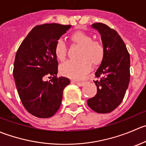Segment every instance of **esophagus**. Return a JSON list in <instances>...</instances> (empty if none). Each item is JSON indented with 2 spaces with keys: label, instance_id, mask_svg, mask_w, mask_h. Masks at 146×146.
Segmentation results:
<instances>
[{
  "label": "esophagus",
  "instance_id": "1",
  "mask_svg": "<svg viewBox=\"0 0 146 146\" xmlns=\"http://www.w3.org/2000/svg\"><path fill=\"white\" fill-rule=\"evenodd\" d=\"M75 82H76V84H77L78 86H80V87L83 86L85 84H86V82H79V81H75Z\"/></svg>",
  "mask_w": 146,
  "mask_h": 146
}]
</instances>
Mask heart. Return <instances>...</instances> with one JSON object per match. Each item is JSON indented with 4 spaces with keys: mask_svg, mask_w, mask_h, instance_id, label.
I'll list each match as a JSON object with an SVG mask.
<instances>
[{
    "mask_svg": "<svg viewBox=\"0 0 146 146\" xmlns=\"http://www.w3.org/2000/svg\"><path fill=\"white\" fill-rule=\"evenodd\" d=\"M70 40L82 48L79 60H68L60 67L64 76L74 79L82 78L90 70L91 64L97 66L102 63L106 54V48L103 43L93 40L89 34L82 31H76L70 35ZM55 54L60 61L65 60L67 48L64 41L59 39L55 46Z\"/></svg>",
    "mask_w": 146,
    "mask_h": 146,
    "instance_id": "b5f03b06",
    "label": "heart"
}]
</instances>
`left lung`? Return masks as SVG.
Masks as SVG:
<instances>
[{"label":"left lung","mask_w":146,"mask_h":146,"mask_svg":"<svg viewBox=\"0 0 146 146\" xmlns=\"http://www.w3.org/2000/svg\"><path fill=\"white\" fill-rule=\"evenodd\" d=\"M97 30L106 48V54L96 70L94 80L97 93L87 101L89 107L98 113H108L121 103L130 81V55L118 33L106 24L96 23Z\"/></svg>","instance_id":"obj_1"}]
</instances>
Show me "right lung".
Segmentation results:
<instances>
[{"mask_svg":"<svg viewBox=\"0 0 146 146\" xmlns=\"http://www.w3.org/2000/svg\"><path fill=\"white\" fill-rule=\"evenodd\" d=\"M70 25L48 23L34 27L17 50L13 77L24 108L40 118L53 116L60 108L70 80L57 77L58 63L55 46ZM49 76V82L44 80Z\"/></svg>","mask_w":146,"mask_h":146,"instance_id":"obj_1","label":"right lung"}]
</instances>
